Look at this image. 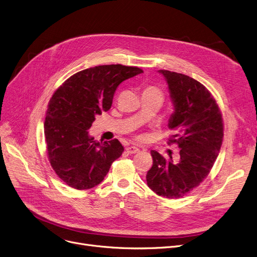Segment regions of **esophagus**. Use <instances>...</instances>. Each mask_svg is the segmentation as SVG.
Listing matches in <instances>:
<instances>
[{"label": "esophagus", "instance_id": "1", "mask_svg": "<svg viewBox=\"0 0 257 257\" xmlns=\"http://www.w3.org/2000/svg\"><path fill=\"white\" fill-rule=\"evenodd\" d=\"M125 150H126L127 154H131V155H133V154H138V153L140 152L139 148L135 147V146H128V147L125 148Z\"/></svg>", "mask_w": 257, "mask_h": 257}]
</instances>
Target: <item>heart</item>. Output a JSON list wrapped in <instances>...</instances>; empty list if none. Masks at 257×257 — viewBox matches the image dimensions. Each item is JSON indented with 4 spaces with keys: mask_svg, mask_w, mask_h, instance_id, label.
<instances>
[{
    "mask_svg": "<svg viewBox=\"0 0 257 257\" xmlns=\"http://www.w3.org/2000/svg\"><path fill=\"white\" fill-rule=\"evenodd\" d=\"M144 92H150V93H159V94H161V95H162L161 90H160L158 87H156V86H153V85H148V86H146V87H145V90H144Z\"/></svg>",
    "mask_w": 257,
    "mask_h": 257,
    "instance_id": "1",
    "label": "heart"
}]
</instances>
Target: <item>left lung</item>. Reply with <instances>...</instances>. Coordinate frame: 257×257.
Segmentation results:
<instances>
[{
  "mask_svg": "<svg viewBox=\"0 0 257 257\" xmlns=\"http://www.w3.org/2000/svg\"><path fill=\"white\" fill-rule=\"evenodd\" d=\"M159 72L167 81L174 105L168 143L178 146L179 159L167 160L152 150L154 163L146 180L159 196L177 199L198 187L213 168L223 141V119L216 99L201 83L183 73Z\"/></svg>",
  "mask_w": 257,
  "mask_h": 257,
  "instance_id": "1",
  "label": "left lung"
}]
</instances>
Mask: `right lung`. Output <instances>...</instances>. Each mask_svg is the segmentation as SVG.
<instances>
[{
    "mask_svg": "<svg viewBox=\"0 0 257 257\" xmlns=\"http://www.w3.org/2000/svg\"><path fill=\"white\" fill-rule=\"evenodd\" d=\"M143 70L121 64L99 65L74 73L50 99L44 121L48 157L56 174L77 190L100 184L112 163L123 153L117 139L90 137L96 115L110 110L119 84Z\"/></svg>",
    "mask_w": 257,
    "mask_h": 257,
    "instance_id": "obj_1",
    "label": "right lung"
}]
</instances>
